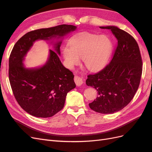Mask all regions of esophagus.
Returning a JSON list of instances; mask_svg holds the SVG:
<instances>
[{"label": "esophagus", "instance_id": "esophagus-1", "mask_svg": "<svg viewBox=\"0 0 152 152\" xmlns=\"http://www.w3.org/2000/svg\"><path fill=\"white\" fill-rule=\"evenodd\" d=\"M74 81L75 82V84L77 86H81L82 84H83V80L81 77H79V76H75L74 77Z\"/></svg>", "mask_w": 152, "mask_h": 152}]
</instances>
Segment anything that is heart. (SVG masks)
Masks as SVG:
<instances>
[{"label": "heart", "mask_w": 152, "mask_h": 152, "mask_svg": "<svg viewBox=\"0 0 152 152\" xmlns=\"http://www.w3.org/2000/svg\"><path fill=\"white\" fill-rule=\"evenodd\" d=\"M70 46L62 49L63 57L69 66L78 65L83 59L86 67L91 71L102 68L108 61L113 44L108 37L80 33L73 37Z\"/></svg>", "instance_id": "obj_1"}]
</instances>
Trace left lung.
Returning <instances> with one entry per match:
<instances>
[{"label":"left lung","mask_w":152,"mask_h":152,"mask_svg":"<svg viewBox=\"0 0 152 152\" xmlns=\"http://www.w3.org/2000/svg\"><path fill=\"white\" fill-rule=\"evenodd\" d=\"M108 29L117 40L111 61L102 70L87 76V86L94 87L98 96L89 104L94 111L113 113L131 102L138 89L142 75V58L136 40L117 26H100Z\"/></svg>","instance_id":"1"}]
</instances>
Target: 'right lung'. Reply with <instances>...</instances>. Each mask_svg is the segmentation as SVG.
I'll return each instance as SVG.
<instances>
[{
  "mask_svg": "<svg viewBox=\"0 0 152 152\" xmlns=\"http://www.w3.org/2000/svg\"><path fill=\"white\" fill-rule=\"evenodd\" d=\"M75 26L61 25L28 32L14 45L9 59V79L14 96L25 112L37 117H50L63 109L67 93L76 87L74 75L59 60L61 41L49 50L42 67L26 68L23 61L37 40L60 38L74 31Z\"/></svg>",
  "mask_w": 152,
  "mask_h": 152,
  "instance_id": "1",
  "label": "right lung"
}]
</instances>
